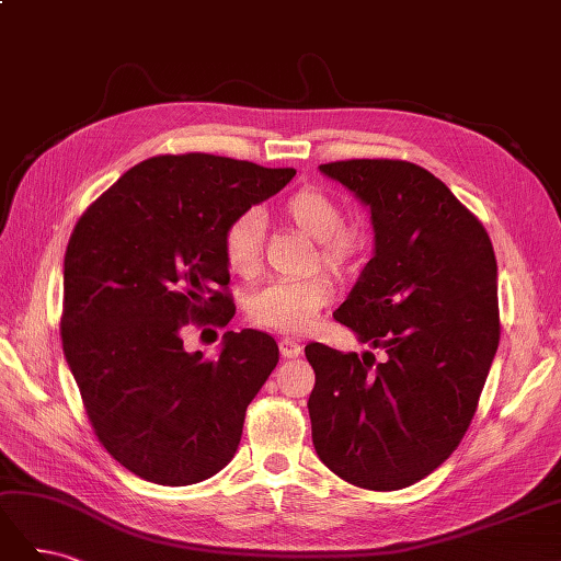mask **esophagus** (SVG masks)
<instances>
[{
  "label": "esophagus",
  "mask_w": 561,
  "mask_h": 561,
  "mask_svg": "<svg viewBox=\"0 0 561 561\" xmlns=\"http://www.w3.org/2000/svg\"><path fill=\"white\" fill-rule=\"evenodd\" d=\"M278 348H280V355H283V358H297V355L301 353V346L295 342V339H290V336L280 339Z\"/></svg>",
  "instance_id": "34e87169"
}]
</instances>
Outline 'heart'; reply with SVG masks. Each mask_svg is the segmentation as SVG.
<instances>
[{
	"instance_id": "1",
	"label": "heart",
	"mask_w": 561,
	"mask_h": 561,
	"mask_svg": "<svg viewBox=\"0 0 561 561\" xmlns=\"http://www.w3.org/2000/svg\"><path fill=\"white\" fill-rule=\"evenodd\" d=\"M283 215L318 241L320 260L332 271H348L365 250L363 233L344 225V208L322 190H299L283 203ZM222 252L231 274L254 278L264 260V219L257 210L236 215L222 233ZM332 280L325 274L283 278L268 283L248 301V313L257 325L278 332L309 330L320 309L332 299Z\"/></svg>"
}]
</instances>
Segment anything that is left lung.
Segmentation results:
<instances>
[{"label":"left lung","mask_w":561,"mask_h":561,"mask_svg":"<svg viewBox=\"0 0 561 561\" xmlns=\"http://www.w3.org/2000/svg\"><path fill=\"white\" fill-rule=\"evenodd\" d=\"M371 213L375 257L334 320L386 353L304 348L316 371L313 447L339 478L410 486L443 466L478 410L499 348L496 257L449 186L398 159L322 163Z\"/></svg>","instance_id":"1"}]
</instances>
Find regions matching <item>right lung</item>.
<instances>
[{
  "mask_svg": "<svg viewBox=\"0 0 561 561\" xmlns=\"http://www.w3.org/2000/svg\"><path fill=\"white\" fill-rule=\"evenodd\" d=\"M293 178L201 151L151 157L79 217L65 252V360L100 445L147 482H203L239 449L278 344L227 332L210 360L186 353L180 332L233 318L222 233Z\"/></svg>",
  "mask_w": 561,
  "mask_h": 561,
  "instance_id": "1",
  "label": "right lung"
}]
</instances>
